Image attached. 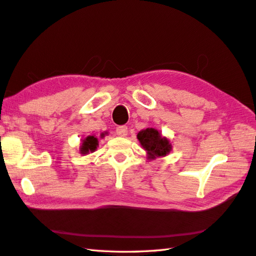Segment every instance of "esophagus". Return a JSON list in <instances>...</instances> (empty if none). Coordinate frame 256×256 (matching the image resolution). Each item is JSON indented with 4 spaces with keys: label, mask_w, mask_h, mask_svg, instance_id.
I'll return each mask as SVG.
<instances>
[{
    "label": "esophagus",
    "mask_w": 256,
    "mask_h": 256,
    "mask_svg": "<svg viewBox=\"0 0 256 256\" xmlns=\"http://www.w3.org/2000/svg\"><path fill=\"white\" fill-rule=\"evenodd\" d=\"M116 134L120 136V138H126L128 135V126H122L116 128Z\"/></svg>",
    "instance_id": "obj_1"
}]
</instances>
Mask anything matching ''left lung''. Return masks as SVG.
Segmentation results:
<instances>
[{"instance_id": "left-lung-1", "label": "left lung", "mask_w": 256, "mask_h": 256, "mask_svg": "<svg viewBox=\"0 0 256 256\" xmlns=\"http://www.w3.org/2000/svg\"><path fill=\"white\" fill-rule=\"evenodd\" d=\"M138 140L140 146L146 150L148 160L164 157L169 155L172 150L170 140L162 136L156 128H148L140 130L138 133Z\"/></svg>"}]
</instances>
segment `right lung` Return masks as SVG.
I'll use <instances>...</instances> for the list:
<instances>
[{
    "mask_svg": "<svg viewBox=\"0 0 256 256\" xmlns=\"http://www.w3.org/2000/svg\"><path fill=\"white\" fill-rule=\"evenodd\" d=\"M101 138H104V134L102 133L100 135ZM99 146V140L94 135H88L87 138L82 140V144L80 147V155H88L89 152H96L97 147Z\"/></svg>",
    "mask_w": 256,
    "mask_h": 256,
    "instance_id": "add662e5",
    "label": "right lung"
}]
</instances>
